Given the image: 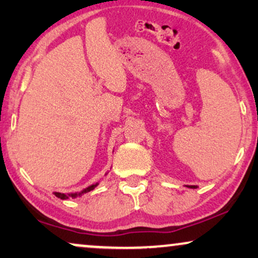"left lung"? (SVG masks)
<instances>
[{"label":"left lung","instance_id":"8db88e82","mask_svg":"<svg viewBox=\"0 0 258 258\" xmlns=\"http://www.w3.org/2000/svg\"><path fill=\"white\" fill-rule=\"evenodd\" d=\"M186 188H190V189H196L197 185H185Z\"/></svg>","mask_w":258,"mask_h":258}]
</instances>
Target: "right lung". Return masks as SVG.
Returning <instances> with one entry per match:
<instances>
[{"label":"right lung","instance_id":"obj_1","mask_svg":"<svg viewBox=\"0 0 258 258\" xmlns=\"http://www.w3.org/2000/svg\"><path fill=\"white\" fill-rule=\"evenodd\" d=\"M108 174V172H107ZM105 174V175H107ZM100 184V183H95V184H91V185H89L88 186V188H86V189H83V190H81V191H77V192H68V194H63V192H54V195L56 196V197H58V199H61V200H68V199H76V197H81L82 195H84V194H87V192H89V191H91V190H94L95 188H96V186Z\"/></svg>","mask_w":258,"mask_h":258}]
</instances>
